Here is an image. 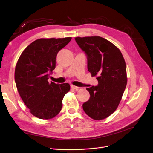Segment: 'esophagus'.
<instances>
[{
	"instance_id": "34e87169",
	"label": "esophagus",
	"mask_w": 153,
	"mask_h": 153,
	"mask_svg": "<svg viewBox=\"0 0 153 153\" xmlns=\"http://www.w3.org/2000/svg\"><path fill=\"white\" fill-rule=\"evenodd\" d=\"M71 88L73 89H75V90H78V89H79V88H78V87L75 86V85H71Z\"/></svg>"
}]
</instances>
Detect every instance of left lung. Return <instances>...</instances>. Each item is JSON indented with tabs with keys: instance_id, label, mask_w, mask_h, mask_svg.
I'll list each match as a JSON object with an SVG mask.
<instances>
[{
	"instance_id": "8db88e82",
	"label": "left lung",
	"mask_w": 153,
	"mask_h": 153,
	"mask_svg": "<svg viewBox=\"0 0 153 153\" xmlns=\"http://www.w3.org/2000/svg\"><path fill=\"white\" fill-rule=\"evenodd\" d=\"M75 39L88 56V71L98 82L97 86L86 89L90 98L82 107L89 117L101 120L113 114L121 101L127 82L126 62L120 49L104 38Z\"/></svg>"
}]
</instances>
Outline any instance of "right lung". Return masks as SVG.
Instances as JSON below:
<instances>
[{
  "label": "right lung",
  "mask_w": 153,
  "mask_h": 153,
  "mask_svg": "<svg viewBox=\"0 0 153 153\" xmlns=\"http://www.w3.org/2000/svg\"><path fill=\"white\" fill-rule=\"evenodd\" d=\"M71 37L40 39L22 51L16 64L15 80L24 104L33 116L44 120L55 117L62 107L68 83L48 82L55 68L57 53L71 41Z\"/></svg>",
  "instance_id": "right-lung-1"
}]
</instances>
